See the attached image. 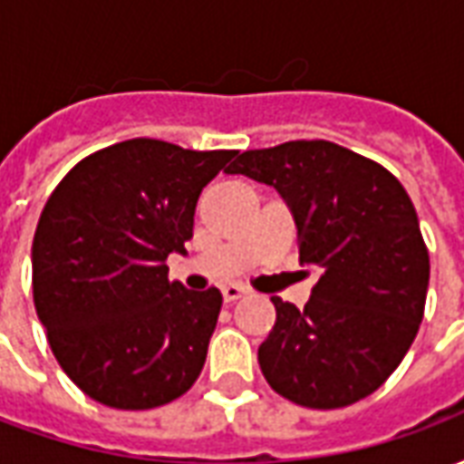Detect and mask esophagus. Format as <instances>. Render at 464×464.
Returning <instances> with one entry per match:
<instances>
[{"instance_id":"obj_1","label":"esophagus","mask_w":464,"mask_h":464,"mask_svg":"<svg viewBox=\"0 0 464 464\" xmlns=\"http://www.w3.org/2000/svg\"><path fill=\"white\" fill-rule=\"evenodd\" d=\"M221 293H223V301L236 303L238 298H243V295H246V288H243V285H226Z\"/></svg>"}]
</instances>
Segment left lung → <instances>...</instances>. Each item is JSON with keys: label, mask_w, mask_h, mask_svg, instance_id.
Returning a JSON list of instances; mask_svg holds the SVG:
<instances>
[{"label": "left lung", "mask_w": 464, "mask_h": 464, "mask_svg": "<svg viewBox=\"0 0 464 464\" xmlns=\"http://www.w3.org/2000/svg\"><path fill=\"white\" fill-rule=\"evenodd\" d=\"M226 173L281 193L301 263L321 273L305 308L271 298L276 325L258 348L268 385L313 410L368 398L425 313L430 256L408 191L380 163L321 139L243 151Z\"/></svg>", "instance_id": "left-lung-1"}]
</instances>
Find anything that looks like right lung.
I'll use <instances>...</instances> for the list:
<instances>
[{"label":"right lung","mask_w":464,"mask_h":464,"mask_svg":"<svg viewBox=\"0 0 464 464\" xmlns=\"http://www.w3.org/2000/svg\"><path fill=\"white\" fill-rule=\"evenodd\" d=\"M233 156L129 139L82 159L49 196L32 243L34 308L96 402L159 408L201 375L223 298L169 281L166 258L186 253L203 186Z\"/></svg>","instance_id":"right-lung-1"}]
</instances>
